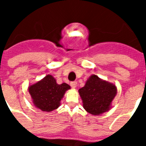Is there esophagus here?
I'll return each instance as SVG.
<instances>
[{
	"instance_id": "34e87169",
	"label": "esophagus",
	"mask_w": 146,
	"mask_h": 146,
	"mask_svg": "<svg viewBox=\"0 0 146 146\" xmlns=\"http://www.w3.org/2000/svg\"><path fill=\"white\" fill-rule=\"evenodd\" d=\"M77 82H76V81H74V82H72L70 83L71 87H72V88H75L77 87Z\"/></svg>"
}]
</instances>
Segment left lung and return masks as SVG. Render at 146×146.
<instances>
[{
    "label": "left lung",
    "mask_w": 146,
    "mask_h": 146,
    "mask_svg": "<svg viewBox=\"0 0 146 146\" xmlns=\"http://www.w3.org/2000/svg\"><path fill=\"white\" fill-rule=\"evenodd\" d=\"M83 108L88 113L99 115L111 108V103L117 94L114 84L93 74L86 81L84 87L79 89Z\"/></svg>",
    "instance_id": "1"
}]
</instances>
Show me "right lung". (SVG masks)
<instances>
[{
    "label": "right lung",
    "instance_id": "1",
    "mask_svg": "<svg viewBox=\"0 0 146 146\" xmlns=\"http://www.w3.org/2000/svg\"><path fill=\"white\" fill-rule=\"evenodd\" d=\"M70 86L64 82L58 84L56 80L48 74L42 80L28 88L33 104L43 112H50L57 109L65 92Z\"/></svg>",
    "mask_w": 146,
    "mask_h": 146
}]
</instances>
